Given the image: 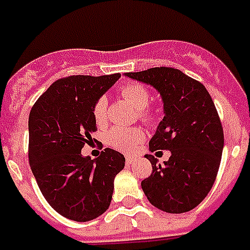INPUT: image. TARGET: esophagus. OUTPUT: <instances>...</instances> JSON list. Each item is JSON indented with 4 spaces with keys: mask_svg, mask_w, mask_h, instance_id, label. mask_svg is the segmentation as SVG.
<instances>
[{
    "mask_svg": "<svg viewBox=\"0 0 250 250\" xmlns=\"http://www.w3.org/2000/svg\"><path fill=\"white\" fill-rule=\"evenodd\" d=\"M133 161H135V158H133V157H131V156L125 157V164L127 165H132Z\"/></svg>",
    "mask_w": 250,
    "mask_h": 250,
    "instance_id": "obj_1",
    "label": "esophagus"
}]
</instances>
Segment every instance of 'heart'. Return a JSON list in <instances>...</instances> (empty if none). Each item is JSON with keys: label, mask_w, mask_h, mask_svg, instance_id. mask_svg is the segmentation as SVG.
Listing matches in <instances>:
<instances>
[{"label": "heart", "mask_w": 250, "mask_h": 250, "mask_svg": "<svg viewBox=\"0 0 250 250\" xmlns=\"http://www.w3.org/2000/svg\"><path fill=\"white\" fill-rule=\"evenodd\" d=\"M122 97L132 106L139 109V117L146 125H156L158 121V111L156 109H148L150 93L144 85L139 83H127L121 88ZM93 118L97 125H104L107 119V98L101 96L96 100L93 105ZM144 131L139 127H119L115 125L106 133V143L114 149L122 152L131 153L144 140Z\"/></svg>", "instance_id": "obj_1"}]
</instances>
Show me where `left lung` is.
I'll return each instance as SVG.
<instances>
[{
    "mask_svg": "<svg viewBox=\"0 0 250 250\" xmlns=\"http://www.w3.org/2000/svg\"><path fill=\"white\" fill-rule=\"evenodd\" d=\"M125 76L150 84L161 93L165 117L149 148L171 152L165 165L146 154L153 171L141 188L157 209L189 211L208 196L221 165L225 136L213 98L204 84L178 68L153 67Z\"/></svg>",
    "mask_w": 250,
    "mask_h": 250,
    "instance_id": "left-lung-1",
    "label": "left lung"
}]
</instances>
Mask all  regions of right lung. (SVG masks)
I'll return each mask as SVG.
<instances>
[{
	"instance_id": "add662e5",
	"label": "right lung",
	"mask_w": 250,
	"mask_h": 250,
	"mask_svg": "<svg viewBox=\"0 0 250 250\" xmlns=\"http://www.w3.org/2000/svg\"><path fill=\"white\" fill-rule=\"evenodd\" d=\"M121 74L71 75L56 80L37 98L28 118L29 166L37 186L57 213L88 222L107 210L114 178L125 158L106 148L92 160L82 156L97 131L93 105Z\"/></svg>"
}]
</instances>
